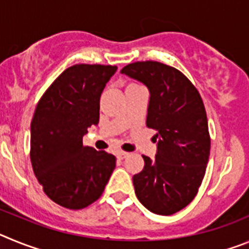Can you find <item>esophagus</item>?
I'll list each match as a JSON object with an SVG mask.
<instances>
[{
	"label": "esophagus",
	"instance_id": "esophagus-1",
	"mask_svg": "<svg viewBox=\"0 0 249 249\" xmlns=\"http://www.w3.org/2000/svg\"><path fill=\"white\" fill-rule=\"evenodd\" d=\"M128 152H123V151H121V152H118L117 153V158L118 160H123V158H126V157H128Z\"/></svg>",
	"mask_w": 249,
	"mask_h": 249
}]
</instances>
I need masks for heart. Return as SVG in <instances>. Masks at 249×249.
<instances>
[{"mask_svg": "<svg viewBox=\"0 0 249 249\" xmlns=\"http://www.w3.org/2000/svg\"><path fill=\"white\" fill-rule=\"evenodd\" d=\"M129 85H137V83H129ZM129 85H128V86H129Z\"/></svg>", "mask_w": 249, "mask_h": 249, "instance_id": "obj_1", "label": "heart"}]
</instances>
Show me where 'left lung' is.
I'll return each mask as SVG.
<instances>
[{
    "mask_svg": "<svg viewBox=\"0 0 249 249\" xmlns=\"http://www.w3.org/2000/svg\"><path fill=\"white\" fill-rule=\"evenodd\" d=\"M121 72L149 89L146 124L157 131L155 160L133 176L138 201L151 212L171 215L196 197L210 158L211 137L201 94L181 71L156 61L129 63Z\"/></svg>",
    "mask_w": 249,
    "mask_h": 249,
    "instance_id": "1",
    "label": "left lung"
}]
</instances>
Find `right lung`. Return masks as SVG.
<instances>
[{
  "mask_svg": "<svg viewBox=\"0 0 249 249\" xmlns=\"http://www.w3.org/2000/svg\"><path fill=\"white\" fill-rule=\"evenodd\" d=\"M116 66L68 67L46 89L31 122V163L43 192L68 210L97 201L116 167V157L83 146L100 121V98Z\"/></svg>",
  "mask_w": 249,
  "mask_h": 249,
  "instance_id": "obj_1",
  "label": "right lung"
}]
</instances>
